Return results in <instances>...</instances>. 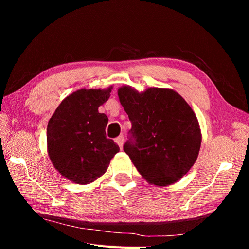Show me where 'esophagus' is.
<instances>
[{
    "label": "esophagus",
    "mask_w": 249,
    "mask_h": 249,
    "mask_svg": "<svg viewBox=\"0 0 249 249\" xmlns=\"http://www.w3.org/2000/svg\"><path fill=\"white\" fill-rule=\"evenodd\" d=\"M124 136H119V137H117V138L115 139V142L117 143V145L119 146L120 149H122L123 146H124Z\"/></svg>",
    "instance_id": "esophagus-1"
}]
</instances>
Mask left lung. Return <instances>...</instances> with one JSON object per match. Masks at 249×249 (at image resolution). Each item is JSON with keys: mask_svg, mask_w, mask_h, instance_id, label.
Returning a JSON list of instances; mask_svg holds the SVG:
<instances>
[{"mask_svg": "<svg viewBox=\"0 0 249 249\" xmlns=\"http://www.w3.org/2000/svg\"><path fill=\"white\" fill-rule=\"evenodd\" d=\"M118 99L132 123L131 139L124 150L150 185L177 183L196 162L201 131L194 111L170 88L132 86L117 89Z\"/></svg>", "mask_w": 249, "mask_h": 249, "instance_id": "left-lung-1", "label": "left lung"}]
</instances>
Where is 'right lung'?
<instances>
[{"mask_svg":"<svg viewBox=\"0 0 249 249\" xmlns=\"http://www.w3.org/2000/svg\"><path fill=\"white\" fill-rule=\"evenodd\" d=\"M112 89H79L65 97L49 120L50 160L60 175L74 184L87 185L100 178L119 152L116 143L106 137L107 115L99 112Z\"/></svg>","mask_w":249,"mask_h":249,"instance_id":"obj_1","label":"right lung"}]
</instances>
